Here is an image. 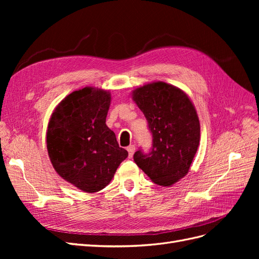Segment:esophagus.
I'll return each instance as SVG.
<instances>
[{"instance_id":"obj_1","label":"esophagus","mask_w":259,"mask_h":259,"mask_svg":"<svg viewBox=\"0 0 259 259\" xmlns=\"http://www.w3.org/2000/svg\"><path fill=\"white\" fill-rule=\"evenodd\" d=\"M135 149H136V148H135L134 145H131V146L127 147V151H128V156H130V158H132L133 154H134Z\"/></svg>"}]
</instances>
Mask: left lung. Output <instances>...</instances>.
Listing matches in <instances>:
<instances>
[{
  "label": "left lung",
  "mask_w": 259,
  "mask_h": 259,
  "mask_svg": "<svg viewBox=\"0 0 259 259\" xmlns=\"http://www.w3.org/2000/svg\"><path fill=\"white\" fill-rule=\"evenodd\" d=\"M132 97L145 114L152 134L151 152L138 150L134 161L154 184L174 185L188 174L198 150L197 110L184 91L161 81L135 89Z\"/></svg>",
  "instance_id": "8db88e82"
}]
</instances>
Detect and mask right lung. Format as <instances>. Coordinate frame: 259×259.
Segmentation results:
<instances>
[{
	"label": "right lung",
	"instance_id": "obj_1",
	"mask_svg": "<svg viewBox=\"0 0 259 259\" xmlns=\"http://www.w3.org/2000/svg\"><path fill=\"white\" fill-rule=\"evenodd\" d=\"M110 103V93L86 86L60 101L48 125L46 147L53 167L88 193L109 185L128 155L106 124Z\"/></svg>",
	"mask_w": 259,
	"mask_h": 259
}]
</instances>
